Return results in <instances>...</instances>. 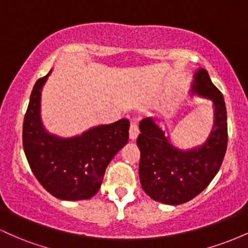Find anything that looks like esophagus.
<instances>
[{
  "label": "esophagus",
  "instance_id": "obj_1",
  "mask_svg": "<svg viewBox=\"0 0 248 248\" xmlns=\"http://www.w3.org/2000/svg\"><path fill=\"white\" fill-rule=\"evenodd\" d=\"M139 133H140V129H139V124L135 120L130 121V128H129V138L130 140H135L138 138Z\"/></svg>",
  "mask_w": 248,
  "mask_h": 248
}]
</instances>
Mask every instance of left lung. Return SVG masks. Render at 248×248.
Masks as SVG:
<instances>
[{"mask_svg":"<svg viewBox=\"0 0 248 248\" xmlns=\"http://www.w3.org/2000/svg\"><path fill=\"white\" fill-rule=\"evenodd\" d=\"M191 93L210 99L215 106V124L205 143L181 150L152 118L140 122L138 146L141 152L139 176L142 189L168 205H178L199 195L217 175L227 148V115L224 96L210 79L206 70H198Z\"/></svg>","mask_w":248,"mask_h":248,"instance_id":"obj_1","label":"left lung"}]
</instances>
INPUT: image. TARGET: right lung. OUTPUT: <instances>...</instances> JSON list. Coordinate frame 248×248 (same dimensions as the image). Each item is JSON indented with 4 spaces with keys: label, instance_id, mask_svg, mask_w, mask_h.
I'll return each mask as SVG.
<instances>
[{
    "label": "right lung",
    "instance_id": "add662e5",
    "mask_svg": "<svg viewBox=\"0 0 248 248\" xmlns=\"http://www.w3.org/2000/svg\"><path fill=\"white\" fill-rule=\"evenodd\" d=\"M50 73L36 81L24 115L23 148L28 163L42 186L56 198H92L100 189L109 162L128 142L129 121L121 119L70 139L51 135L41 120L42 87Z\"/></svg>",
    "mask_w": 248,
    "mask_h": 248
}]
</instances>
